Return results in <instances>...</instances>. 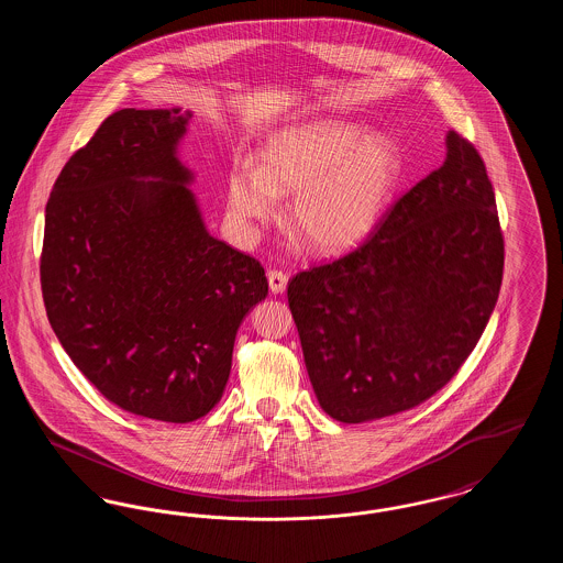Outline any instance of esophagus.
<instances>
[{"instance_id":"esophagus-1","label":"esophagus","mask_w":563,"mask_h":563,"mask_svg":"<svg viewBox=\"0 0 563 563\" xmlns=\"http://www.w3.org/2000/svg\"><path fill=\"white\" fill-rule=\"evenodd\" d=\"M287 280H289V276H287L285 272H280V269H269L268 285L272 294H285Z\"/></svg>"}]
</instances>
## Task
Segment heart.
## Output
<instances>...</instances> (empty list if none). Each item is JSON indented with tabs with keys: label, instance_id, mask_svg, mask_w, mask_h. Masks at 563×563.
Here are the masks:
<instances>
[{
	"label": "heart",
	"instance_id": "heart-1",
	"mask_svg": "<svg viewBox=\"0 0 563 563\" xmlns=\"http://www.w3.org/2000/svg\"><path fill=\"white\" fill-rule=\"evenodd\" d=\"M401 177V156L384 134L346 122H312L274 134L262 168L241 164L230 177V209L241 221L272 219L280 194H294L297 234L321 255L367 241Z\"/></svg>",
	"mask_w": 563,
	"mask_h": 563
}]
</instances>
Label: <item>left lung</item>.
<instances>
[{
	"label": "left lung",
	"instance_id": "8db88e82",
	"mask_svg": "<svg viewBox=\"0 0 563 563\" xmlns=\"http://www.w3.org/2000/svg\"><path fill=\"white\" fill-rule=\"evenodd\" d=\"M448 158L349 255L295 274L289 308L324 413L395 416L441 390L498 301L505 241L479 152L448 133Z\"/></svg>",
	"mask_w": 563,
	"mask_h": 563
}]
</instances>
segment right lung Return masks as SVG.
<instances>
[{"label":"right lung","instance_id":"right-lung-1","mask_svg":"<svg viewBox=\"0 0 563 563\" xmlns=\"http://www.w3.org/2000/svg\"><path fill=\"white\" fill-rule=\"evenodd\" d=\"M191 111L120 109L46 205L42 295L60 346L124 411L186 424L221 399L262 264L213 239L177 158Z\"/></svg>","mask_w":563,"mask_h":563}]
</instances>
